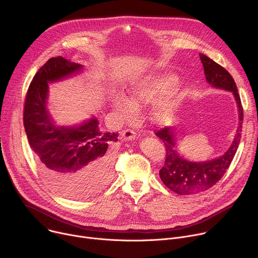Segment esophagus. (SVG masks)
I'll list each match as a JSON object with an SVG mask.
<instances>
[{
	"mask_svg": "<svg viewBox=\"0 0 258 258\" xmlns=\"http://www.w3.org/2000/svg\"><path fill=\"white\" fill-rule=\"evenodd\" d=\"M121 136L124 140H135L136 139V133L133 131V130H130V128H126L124 131L121 132Z\"/></svg>",
	"mask_w": 258,
	"mask_h": 258,
	"instance_id": "1",
	"label": "esophagus"
}]
</instances>
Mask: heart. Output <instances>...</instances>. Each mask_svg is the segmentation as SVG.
I'll use <instances>...</instances> for the list:
<instances>
[{
    "label": "heart",
    "mask_w": 258,
    "mask_h": 258,
    "mask_svg": "<svg viewBox=\"0 0 258 258\" xmlns=\"http://www.w3.org/2000/svg\"><path fill=\"white\" fill-rule=\"evenodd\" d=\"M175 83L176 80L172 77L139 80L131 86L127 99L122 96H116L114 98V107L124 118H130L134 115L135 109L147 103L155 102L162 96L171 92ZM177 104V96L173 93L170 94L154 111V119L160 123L169 120L175 111Z\"/></svg>",
    "instance_id": "b5f03b06"
}]
</instances>
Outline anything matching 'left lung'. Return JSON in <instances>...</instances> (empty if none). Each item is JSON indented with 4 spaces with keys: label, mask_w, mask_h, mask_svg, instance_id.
Returning a JSON list of instances; mask_svg holds the SVG:
<instances>
[{
    "label": "left lung",
    "mask_w": 258,
    "mask_h": 258,
    "mask_svg": "<svg viewBox=\"0 0 258 258\" xmlns=\"http://www.w3.org/2000/svg\"><path fill=\"white\" fill-rule=\"evenodd\" d=\"M208 84L216 89H223L233 93L239 111V125L235 139L228 151L218 158L195 162L179 156L174 139V130L164 127L156 133L165 146L166 157L164 165L159 170V175L164 185L178 195H193L204 192L223 177L229 168L241 140L243 107L236 83L227 69L220 66L206 55L199 54Z\"/></svg>",
    "instance_id": "obj_1"
}]
</instances>
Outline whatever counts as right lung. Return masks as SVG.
Masks as SVG:
<instances>
[{
	"instance_id": "obj_1",
	"label": "right lung",
	"mask_w": 258,
	"mask_h": 258,
	"mask_svg": "<svg viewBox=\"0 0 258 258\" xmlns=\"http://www.w3.org/2000/svg\"><path fill=\"white\" fill-rule=\"evenodd\" d=\"M83 69L61 56L49 59L33 77L24 101L23 124L36 164L46 181L59 194L85 199L101 191L110 179L111 147L116 133L100 131L91 118L79 126H58L47 109L50 82Z\"/></svg>"
}]
</instances>
